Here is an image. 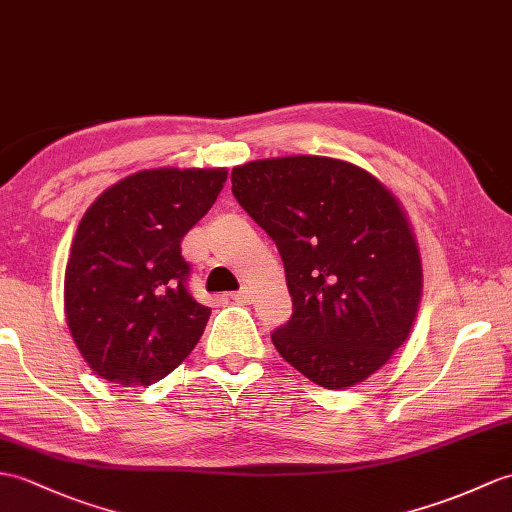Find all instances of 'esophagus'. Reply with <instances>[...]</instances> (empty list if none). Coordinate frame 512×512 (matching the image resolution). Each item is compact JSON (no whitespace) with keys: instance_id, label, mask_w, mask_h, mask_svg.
I'll return each instance as SVG.
<instances>
[{"instance_id":"34e87169","label":"esophagus","mask_w":512,"mask_h":512,"mask_svg":"<svg viewBox=\"0 0 512 512\" xmlns=\"http://www.w3.org/2000/svg\"><path fill=\"white\" fill-rule=\"evenodd\" d=\"M229 296H231V299H233L235 303H248V299H251V296H248V290H240V292H231Z\"/></svg>"}]
</instances>
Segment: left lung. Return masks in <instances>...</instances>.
I'll use <instances>...</instances> for the list:
<instances>
[{"mask_svg":"<svg viewBox=\"0 0 512 512\" xmlns=\"http://www.w3.org/2000/svg\"><path fill=\"white\" fill-rule=\"evenodd\" d=\"M233 196L277 244L292 316L270 338L314 384L364 382L406 342L421 259L399 202L368 172L329 157L233 168Z\"/></svg>","mask_w":512,"mask_h":512,"instance_id":"1","label":"left lung"}]
</instances>
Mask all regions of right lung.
<instances>
[{"label": "right lung", "instance_id": "obj_1", "mask_svg": "<svg viewBox=\"0 0 512 512\" xmlns=\"http://www.w3.org/2000/svg\"><path fill=\"white\" fill-rule=\"evenodd\" d=\"M227 170H146L87 209L65 270V314L102 379L150 386L198 344L211 310L187 288V231L213 207Z\"/></svg>", "mask_w": 512, "mask_h": 512}]
</instances>
